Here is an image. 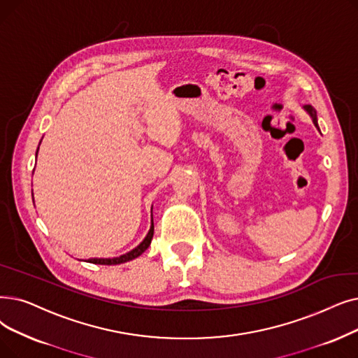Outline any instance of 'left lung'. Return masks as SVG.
Masks as SVG:
<instances>
[{
    "instance_id": "left-lung-1",
    "label": "left lung",
    "mask_w": 358,
    "mask_h": 358,
    "mask_svg": "<svg viewBox=\"0 0 358 358\" xmlns=\"http://www.w3.org/2000/svg\"><path fill=\"white\" fill-rule=\"evenodd\" d=\"M304 111L310 115V118H312V121H313V124H315V127L319 130V124H317V114H316V111H315V108L313 106H304ZM320 131V130H319Z\"/></svg>"
}]
</instances>
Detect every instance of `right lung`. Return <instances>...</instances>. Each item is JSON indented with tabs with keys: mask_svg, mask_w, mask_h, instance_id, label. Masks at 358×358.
Returning <instances> with one entry per match:
<instances>
[{
	"mask_svg": "<svg viewBox=\"0 0 358 358\" xmlns=\"http://www.w3.org/2000/svg\"><path fill=\"white\" fill-rule=\"evenodd\" d=\"M41 145V143H39ZM39 150V148H38ZM38 150H36V157H38ZM152 237H153V217L150 221V228H149V232L146 234V237L143 238V241L138 244L137 247H134L133 250L127 252L126 255H121L118 257H108V259H103V257H93V259H87L86 262L89 263H96V265H120V263H126V262H130L136 257L141 256L145 250H148V247L150 245V241H152Z\"/></svg>",
	"mask_w": 358,
	"mask_h": 358,
	"instance_id": "add662e5",
	"label": "right lung"
}]
</instances>
